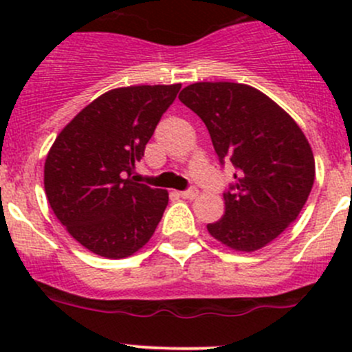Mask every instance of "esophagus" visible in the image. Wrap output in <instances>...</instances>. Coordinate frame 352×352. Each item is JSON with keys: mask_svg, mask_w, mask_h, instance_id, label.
<instances>
[{"mask_svg": "<svg viewBox=\"0 0 352 352\" xmlns=\"http://www.w3.org/2000/svg\"><path fill=\"white\" fill-rule=\"evenodd\" d=\"M197 196H199V190L196 189V187H192V189L180 192V197H184V199H196Z\"/></svg>", "mask_w": 352, "mask_h": 352, "instance_id": "obj_1", "label": "esophagus"}]
</instances>
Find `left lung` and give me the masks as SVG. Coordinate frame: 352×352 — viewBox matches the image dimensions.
I'll return each instance as SVG.
<instances>
[{"mask_svg": "<svg viewBox=\"0 0 352 352\" xmlns=\"http://www.w3.org/2000/svg\"><path fill=\"white\" fill-rule=\"evenodd\" d=\"M180 102L206 124L219 162H232L225 216L209 223L212 239L236 252H255L298 218L315 180L310 143L293 117L257 88L199 81Z\"/></svg>", "mask_w": 352, "mask_h": 352, "instance_id": "1", "label": "left lung"}]
</instances>
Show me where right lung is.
Instances as JSON below:
<instances>
[{
    "label": "right lung",
    "mask_w": 352,
    "mask_h": 352,
    "mask_svg": "<svg viewBox=\"0 0 352 352\" xmlns=\"http://www.w3.org/2000/svg\"><path fill=\"white\" fill-rule=\"evenodd\" d=\"M182 85L105 91L67 122L49 150L44 189L56 218L94 254L124 258L150 242L168 192L134 182L163 112Z\"/></svg>",
    "instance_id": "obj_1"
}]
</instances>
